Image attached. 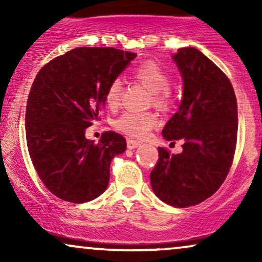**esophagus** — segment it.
<instances>
[{
  "instance_id": "1",
  "label": "esophagus",
  "mask_w": 262,
  "mask_h": 262,
  "mask_svg": "<svg viewBox=\"0 0 262 262\" xmlns=\"http://www.w3.org/2000/svg\"><path fill=\"white\" fill-rule=\"evenodd\" d=\"M139 145H140V141L132 139V138H128V139H127V146H128V149L138 148V146H139Z\"/></svg>"
}]
</instances>
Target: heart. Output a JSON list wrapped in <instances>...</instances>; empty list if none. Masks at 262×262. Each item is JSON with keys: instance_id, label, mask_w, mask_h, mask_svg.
<instances>
[{"instance_id": "obj_1", "label": "heart", "mask_w": 262, "mask_h": 262, "mask_svg": "<svg viewBox=\"0 0 262 262\" xmlns=\"http://www.w3.org/2000/svg\"><path fill=\"white\" fill-rule=\"evenodd\" d=\"M133 77L141 85L150 90L151 102L159 108H167L172 103V91L170 90V75L156 62L145 61L133 70ZM123 93V81L118 77L108 83L106 90V103L116 108ZM159 118L154 112H135L125 111L114 122L122 133L133 138H144L158 124Z\"/></svg>"}]
</instances>
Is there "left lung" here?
<instances>
[{"mask_svg": "<svg viewBox=\"0 0 262 262\" xmlns=\"http://www.w3.org/2000/svg\"><path fill=\"white\" fill-rule=\"evenodd\" d=\"M173 60L182 75L183 98L162 135L166 140H183L182 152L159 148L150 182L162 202L186 208L214 194L229 172L236 146L237 104L227 75L196 48H182Z\"/></svg>", "mask_w": 262, "mask_h": 262, "instance_id": "1", "label": "left lung"}]
</instances>
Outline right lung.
Listing matches in <instances>:
<instances>
[{
  "label": "right lung",
  "instance_id": "obj_1",
  "mask_svg": "<svg viewBox=\"0 0 262 262\" xmlns=\"http://www.w3.org/2000/svg\"><path fill=\"white\" fill-rule=\"evenodd\" d=\"M137 54L81 47L39 70L26 108L29 156L45 187L60 200L85 203L106 191L111 161L127 148L124 137L104 132L98 144L85 138L106 104L108 83Z\"/></svg>",
  "mask_w": 262,
  "mask_h": 262
}]
</instances>
